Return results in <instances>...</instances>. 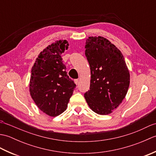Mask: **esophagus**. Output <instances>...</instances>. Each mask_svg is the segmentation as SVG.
<instances>
[{"instance_id":"34e87169","label":"esophagus","mask_w":156,"mask_h":156,"mask_svg":"<svg viewBox=\"0 0 156 156\" xmlns=\"http://www.w3.org/2000/svg\"><path fill=\"white\" fill-rule=\"evenodd\" d=\"M74 82H75V84L77 85V84H79V80H78V79H76V80H74Z\"/></svg>"}]
</instances>
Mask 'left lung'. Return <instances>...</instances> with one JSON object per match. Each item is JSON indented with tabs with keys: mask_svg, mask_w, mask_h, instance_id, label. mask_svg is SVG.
<instances>
[{
	"mask_svg": "<svg viewBox=\"0 0 156 156\" xmlns=\"http://www.w3.org/2000/svg\"><path fill=\"white\" fill-rule=\"evenodd\" d=\"M85 55L90 65V90L84 94L92 111L107 115L117 108L127 93L130 74L121 51L103 37H89Z\"/></svg>",
	"mask_w": 156,
	"mask_h": 156,
	"instance_id": "1",
	"label": "left lung"
}]
</instances>
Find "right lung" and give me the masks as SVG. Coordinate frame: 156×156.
Wrapping results in <instances>:
<instances>
[{"label": "right lung", "instance_id": "add662e5", "mask_svg": "<svg viewBox=\"0 0 156 156\" xmlns=\"http://www.w3.org/2000/svg\"><path fill=\"white\" fill-rule=\"evenodd\" d=\"M68 45L67 40L52 43L39 53L31 69V97L41 111L53 117L66 110L76 87L61 56Z\"/></svg>", "mask_w": 156, "mask_h": 156}]
</instances>
